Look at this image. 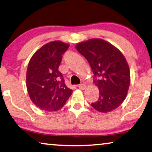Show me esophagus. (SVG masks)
Listing matches in <instances>:
<instances>
[{
	"mask_svg": "<svg viewBox=\"0 0 152 152\" xmlns=\"http://www.w3.org/2000/svg\"><path fill=\"white\" fill-rule=\"evenodd\" d=\"M78 87H79V89H80L84 90L86 88V85H85V84H81V85H78Z\"/></svg>",
	"mask_w": 152,
	"mask_h": 152,
	"instance_id": "obj_1",
	"label": "esophagus"
}]
</instances>
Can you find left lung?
<instances>
[{
  "mask_svg": "<svg viewBox=\"0 0 152 152\" xmlns=\"http://www.w3.org/2000/svg\"><path fill=\"white\" fill-rule=\"evenodd\" d=\"M76 48L89 62L94 83L99 91L93 108L101 113L115 110L124 101L130 83V72L124 56L117 48L101 39L79 43Z\"/></svg>",
  "mask_w": 152,
  "mask_h": 152,
  "instance_id": "obj_1",
  "label": "left lung"
}]
</instances>
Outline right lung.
Masks as SVG:
<instances>
[{
    "label": "right lung",
    "mask_w": 152,
    "mask_h": 152,
    "mask_svg": "<svg viewBox=\"0 0 152 152\" xmlns=\"http://www.w3.org/2000/svg\"><path fill=\"white\" fill-rule=\"evenodd\" d=\"M69 46L60 41L48 43L35 52L26 71V87L36 106L46 111L62 108L72 94L58 71L62 55Z\"/></svg>",
    "instance_id": "right-lung-1"
}]
</instances>
